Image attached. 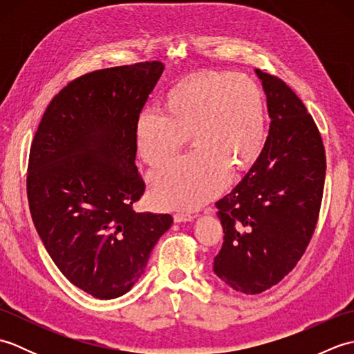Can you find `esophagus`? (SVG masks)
<instances>
[{"label":"esophagus","instance_id":"obj_1","mask_svg":"<svg viewBox=\"0 0 354 354\" xmlns=\"http://www.w3.org/2000/svg\"><path fill=\"white\" fill-rule=\"evenodd\" d=\"M194 219V216L193 214H190V213H183V212H179V213H175L173 214V221L175 222H190V221H193Z\"/></svg>","mask_w":354,"mask_h":354}]
</instances>
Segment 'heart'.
Returning a JSON list of instances; mask_svg holds the SVG:
<instances>
[{"mask_svg": "<svg viewBox=\"0 0 354 354\" xmlns=\"http://www.w3.org/2000/svg\"><path fill=\"white\" fill-rule=\"evenodd\" d=\"M266 103L260 86L236 73L202 71L179 80L164 95V112L142 109L135 145L147 165L167 162L187 138L193 152L153 171L150 196L161 208H194L246 171L266 145Z\"/></svg>", "mask_w": 354, "mask_h": 354, "instance_id": "b5f03b06", "label": "heart"}]
</instances>
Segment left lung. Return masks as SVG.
I'll list each match as a JSON object with an SVG mask.
<instances>
[{"mask_svg": "<svg viewBox=\"0 0 354 354\" xmlns=\"http://www.w3.org/2000/svg\"><path fill=\"white\" fill-rule=\"evenodd\" d=\"M255 73L266 93L269 135L259 161L216 202L225 236L213 266L246 295L280 283L303 257L326 179L324 145L304 103L281 79Z\"/></svg>", "mask_w": 354, "mask_h": 354, "instance_id": "left-lung-1", "label": "left lung"}]
</instances>
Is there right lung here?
<instances>
[{"label":"right lung","mask_w":354,"mask_h":354,"mask_svg":"<svg viewBox=\"0 0 354 354\" xmlns=\"http://www.w3.org/2000/svg\"><path fill=\"white\" fill-rule=\"evenodd\" d=\"M162 70L138 62L74 79L50 102L30 147L37 234L59 270L100 299L131 290L173 222L133 212L146 189L135 165V120Z\"/></svg>","instance_id":"right-lung-1"}]
</instances>
